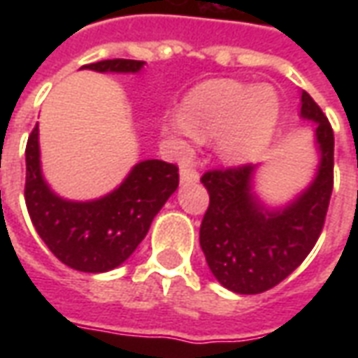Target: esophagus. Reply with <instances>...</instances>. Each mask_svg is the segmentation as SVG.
<instances>
[{
  "mask_svg": "<svg viewBox=\"0 0 358 358\" xmlns=\"http://www.w3.org/2000/svg\"><path fill=\"white\" fill-rule=\"evenodd\" d=\"M180 180L184 182V184H187V182H197L199 180V172L195 171V169H192V166H182V171H180Z\"/></svg>",
  "mask_w": 358,
  "mask_h": 358,
  "instance_id": "esophagus-1",
  "label": "esophagus"
}]
</instances>
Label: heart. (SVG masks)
Masks as SVG:
<instances>
[{
	"mask_svg": "<svg viewBox=\"0 0 358 358\" xmlns=\"http://www.w3.org/2000/svg\"><path fill=\"white\" fill-rule=\"evenodd\" d=\"M280 103L270 86L218 78L199 84L172 113L166 126L184 138L210 140L226 163L253 161L268 145L278 124Z\"/></svg>",
	"mask_w": 358,
	"mask_h": 358,
	"instance_id": "heart-1",
	"label": "heart"
}]
</instances>
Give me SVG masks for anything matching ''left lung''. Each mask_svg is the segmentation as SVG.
I'll list each match as a JSON object with an SVG mask.
<instances>
[{
  "mask_svg": "<svg viewBox=\"0 0 358 358\" xmlns=\"http://www.w3.org/2000/svg\"><path fill=\"white\" fill-rule=\"evenodd\" d=\"M301 117L316 122L320 164L315 182L285 209H264L251 192L255 166L213 169L201 176L209 207L199 243L210 272L230 292L253 295L297 268L322 232L334 187V130L316 101L301 94Z\"/></svg>",
  "mask_w": 358,
  "mask_h": 358,
  "instance_id": "obj_1",
  "label": "left lung"
}]
</instances>
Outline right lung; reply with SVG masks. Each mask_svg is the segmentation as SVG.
I'll return each instance as SVG.
<instances>
[{"label":"right lung","mask_w":358,"mask_h":358,"mask_svg":"<svg viewBox=\"0 0 358 358\" xmlns=\"http://www.w3.org/2000/svg\"><path fill=\"white\" fill-rule=\"evenodd\" d=\"M143 61L105 59L82 69L97 73H138ZM178 166L159 159L141 161L128 178L95 201L61 199L40 171L38 124L27 141L24 199L36 232L53 255L80 272H107L132 255L155 215L178 187Z\"/></svg>","instance_id":"add662e5"}]
</instances>
